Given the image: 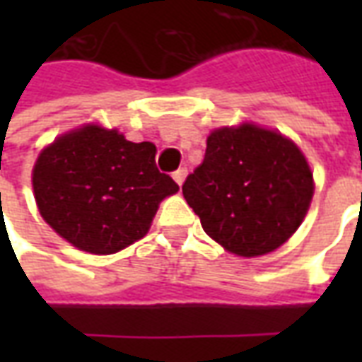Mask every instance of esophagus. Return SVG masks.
<instances>
[{"label":"esophagus","mask_w":362,"mask_h":362,"mask_svg":"<svg viewBox=\"0 0 362 362\" xmlns=\"http://www.w3.org/2000/svg\"><path fill=\"white\" fill-rule=\"evenodd\" d=\"M186 174H188V170H186V168H178V170L173 174L174 182H176L178 186H182V184H184V180H186Z\"/></svg>","instance_id":"esophagus-1"}]
</instances>
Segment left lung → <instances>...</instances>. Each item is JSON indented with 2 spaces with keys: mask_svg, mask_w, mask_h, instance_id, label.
Wrapping results in <instances>:
<instances>
[{
  "mask_svg": "<svg viewBox=\"0 0 362 362\" xmlns=\"http://www.w3.org/2000/svg\"><path fill=\"white\" fill-rule=\"evenodd\" d=\"M182 194L213 240L254 258L279 248L308 211L314 182L295 143L244 124L207 137L204 163Z\"/></svg>",
  "mask_w": 362,
  "mask_h": 362,
  "instance_id": "8db88e82",
  "label": "left lung"
}]
</instances>
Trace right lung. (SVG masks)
<instances>
[{
  "label": "right lung",
  "instance_id": "1",
  "mask_svg": "<svg viewBox=\"0 0 362 362\" xmlns=\"http://www.w3.org/2000/svg\"><path fill=\"white\" fill-rule=\"evenodd\" d=\"M157 147L116 129L85 126L40 153L33 188L40 215L79 250L114 254L147 235L178 184L155 165Z\"/></svg>",
  "mask_w": 362,
  "mask_h": 362
}]
</instances>
